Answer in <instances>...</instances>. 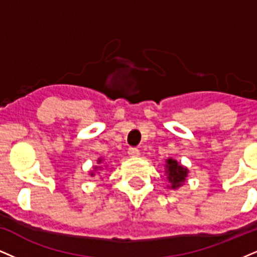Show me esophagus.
<instances>
[{
  "label": "esophagus",
  "mask_w": 257,
  "mask_h": 257,
  "mask_svg": "<svg viewBox=\"0 0 257 257\" xmlns=\"http://www.w3.org/2000/svg\"><path fill=\"white\" fill-rule=\"evenodd\" d=\"M127 153L131 157H138L139 156V150L137 148H128Z\"/></svg>",
  "instance_id": "1"
}]
</instances>
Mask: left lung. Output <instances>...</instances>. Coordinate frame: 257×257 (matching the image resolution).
<instances>
[{
  "instance_id": "1",
  "label": "left lung",
  "mask_w": 257,
  "mask_h": 257,
  "mask_svg": "<svg viewBox=\"0 0 257 257\" xmlns=\"http://www.w3.org/2000/svg\"><path fill=\"white\" fill-rule=\"evenodd\" d=\"M166 174L170 183V188L176 189L185 183L186 177L188 175V169L181 166L176 160L168 158L166 161Z\"/></svg>"
}]
</instances>
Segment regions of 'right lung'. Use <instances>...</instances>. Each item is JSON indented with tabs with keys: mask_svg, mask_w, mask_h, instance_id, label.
Instances as JSON below:
<instances>
[{
	"mask_svg": "<svg viewBox=\"0 0 257 257\" xmlns=\"http://www.w3.org/2000/svg\"><path fill=\"white\" fill-rule=\"evenodd\" d=\"M101 162H102V158H99V160H97V163L100 164ZM95 169H97V167H95ZM90 175L94 176V173H90Z\"/></svg>",
	"mask_w": 257,
	"mask_h": 257,
	"instance_id": "obj_1",
	"label": "right lung"
}]
</instances>
